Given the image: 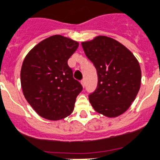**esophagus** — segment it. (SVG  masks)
<instances>
[{
	"label": "esophagus",
	"mask_w": 160,
	"mask_h": 160,
	"mask_svg": "<svg viewBox=\"0 0 160 160\" xmlns=\"http://www.w3.org/2000/svg\"><path fill=\"white\" fill-rule=\"evenodd\" d=\"M81 84H82V86H83V87H85V86H86V82H85L84 79H82V80L81 81Z\"/></svg>",
	"instance_id": "1"
}]
</instances>
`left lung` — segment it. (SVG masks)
I'll return each instance as SVG.
<instances>
[{
  "label": "left lung",
  "mask_w": 160,
  "mask_h": 160,
  "mask_svg": "<svg viewBox=\"0 0 160 160\" xmlns=\"http://www.w3.org/2000/svg\"><path fill=\"white\" fill-rule=\"evenodd\" d=\"M98 72L97 89L89 95L96 112L108 117L124 113L134 102L141 83V70L127 48L110 37L99 36L82 43Z\"/></svg>",
  "instance_id": "8db88e82"
}]
</instances>
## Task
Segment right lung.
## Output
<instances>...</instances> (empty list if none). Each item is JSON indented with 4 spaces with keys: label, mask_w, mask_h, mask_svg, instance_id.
Here are the masks:
<instances>
[{
    "label": "right lung",
    "mask_w": 160,
    "mask_h": 160,
    "mask_svg": "<svg viewBox=\"0 0 160 160\" xmlns=\"http://www.w3.org/2000/svg\"><path fill=\"white\" fill-rule=\"evenodd\" d=\"M78 43L60 35L50 36L26 55L20 71L22 90L40 117L58 121L73 112L82 86L67 64Z\"/></svg>",
    "instance_id": "obj_1"
}]
</instances>
